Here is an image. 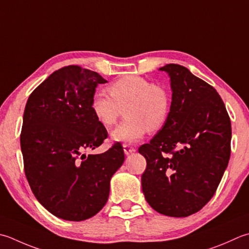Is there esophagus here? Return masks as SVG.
<instances>
[{
    "mask_svg": "<svg viewBox=\"0 0 249 249\" xmlns=\"http://www.w3.org/2000/svg\"><path fill=\"white\" fill-rule=\"evenodd\" d=\"M123 149H124V153L126 154V155H129L130 153H133V152H135L136 151V149L134 148V147H130L129 144H123Z\"/></svg>",
    "mask_w": 249,
    "mask_h": 249,
    "instance_id": "esophagus-1",
    "label": "esophagus"
}]
</instances>
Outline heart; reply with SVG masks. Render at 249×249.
Segmentation results:
<instances>
[{"instance_id": "1", "label": "heart", "mask_w": 249, "mask_h": 249, "mask_svg": "<svg viewBox=\"0 0 249 249\" xmlns=\"http://www.w3.org/2000/svg\"><path fill=\"white\" fill-rule=\"evenodd\" d=\"M109 92L96 90L90 99V111L100 125L111 127L124 111L126 120L111 133L114 141L134 143L148 131L163 127L170 111V97L163 87L138 75H128L109 86Z\"/></svg>"}]
</instances>
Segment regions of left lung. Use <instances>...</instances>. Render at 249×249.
<instances>
[{
    "instance_id": "obj_1",
    "label": "left lung",
    "mask_w": 249,
    "mask_h": 249,
    "mask_svg": "<svg viewBox=\"0 0 249 249\" xmlns=\"http://www.w3.org/2000/svg\"><path fill=\"white\" fill-rule=\"evenodd\" d=\"M170 79L172 105L162 129L138 149L147 160L141 176L154 211L188 217L211 201L231 153V121L213 86L175 63L160 68Z\"/></svg>"
}]
</instances>
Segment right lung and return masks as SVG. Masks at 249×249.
Masks as SVG:
<instances>
[{
  "mask_svg": "<svg viewBox=\"0 0 249 249\" xmlns=\"http://www.w3.org/2000/svg\"><path fill=\"white\" fill-rule=\"evenodd\" d=\"M107 81L79 66L55 71L29 96L20 147L34 196L53 216L86 220L106 205L110 180L124 162L120 142L86 155L108 137L90 111L98 84Z\"/></svg>",
  "mask_w": 249,
  "mask_h": 249,
  "instance_id": "right-lung-1",
  "label": "right lung"
}]
</instances>
